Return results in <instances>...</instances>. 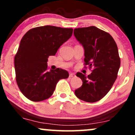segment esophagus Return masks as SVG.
Masks as SVG:
<instances>
[{
  "label": "esophagus",
  "mask_w": 135,
  "mask_h": 135,
  "mask_svg": "<svg viewBox=\"0 0 135 135\" xmlns=\"http://www.w3.org/2000/svg\"><path fill=\"white\" fill-rule=\"evenodd\" d=\"M74 76H75V74H74L70 73V74H69V78H72L74 77Z\"/></svg>",
  "instance_id": "34e87169"
}]
</instances>
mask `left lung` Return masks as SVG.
I'll use <instances>...</instances> for the list:
<instances>
[{
	"instance_id": "1",
	"label": "left lung",
	"mask_w": 135,
	"mask_h": 135,
	"mask_svg": "<svg viewBox=\"0 0 135 135\" xmlns=\"http://www.w3.org/2000/svg\"><path fill=\"white\" fill-rule=\"evenodd\" d=\"M74 34L84 48L85 65L93 69L87 77L76 74L83 85L75 94L83 101L94 103L108 93L117 78L120 66L117 45L110 34L96 26L76 28Z\"/></svg>"
}]
</instances>
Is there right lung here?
Listing matches in <instances>:
<instances>
[{
  "label": "right lung",
  "mask_w": 135,
  "mask_h": 135,
  "mask_svg": "<svg viewBox=\"0 0 135 135\" xmlns=\"http://www.w3.org/2000/svg\"><path fill=\"white\" fill-rule=\"evenodd\" d=\"M72 28L44 26L25 34L14 58L16 81L21 93L32 102H41L53 94L59 79L69 78L61 69L48 71V58L72 36Z\"/></svg>",
  "instance_id": "obj_1"
}]
</instances>
